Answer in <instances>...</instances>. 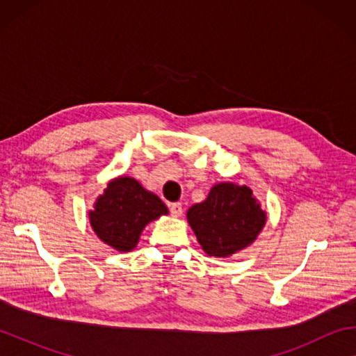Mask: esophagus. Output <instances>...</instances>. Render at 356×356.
Segmentation results:
<instances>
[{"label":"esophagus","mask_w":356,"mask_h":356,"mask_svg":"<svg viewBox=\"0 0 356 356\" xmlns=\"http://www.w3.org/2000/svg\"><path fill=\"white\" fill-rule=\"evenodd\" d=\"M170 212L172 216H180L184 213V207H182V202H172L170 204Z\"/></svg>","instance_id":"34e87169"}]
</instances>
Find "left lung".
Masks as SVG:
<instances>
[{
	"label": "left lung",
	"mask_w": 356,
	"mask_h": 356,
	"mask_svg": "<svg viewBox=\"0 0 356 356\" xmlns=\"http://www.w3.org/2000/svg\"><path fill=\"white\" fill-rule=\"evenodd\" d=\"M188 222L210 256L226 257L252 243L265 225V212L245 185L218 184L207 200L191 206Z\"/></svg>",
	"instance_id": "1"
}]
</instances>
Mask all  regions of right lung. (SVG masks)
Instances as JSON below:
<instances>
[{
    "instance_id": "1",
    "label": "right lung",
    "mask_w": 356,
    "mask_h": 356,
    "mask_svg": "<svg viewBox=\"0 0 356 356\" xmlns=\"http://www.w3.org/2000/svg\"><path fill=\"white\" fill-rule=\"evenodd\" d=\"M165 213L168 209L159 196L144 190L135 179L119 177L108 184L89 218L105 243L118 251H130L144 226Z\"/></svg>"
}]
</instances>
